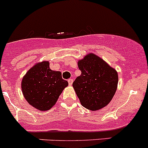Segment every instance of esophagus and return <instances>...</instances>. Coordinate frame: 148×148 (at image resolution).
Returning <instances> with one entry per match:
<instances>
[{"instance_id":"34e87169","label":"esophagus","mask_w":148,"mask_h":148,"mask_svg":"<svg viewBox=\"0 0 148 148\" xmlns=\"http://www.w3.org/2000/svg\"><path fill=\"white\" fill-rule=\"evenodd\" d=\"M68 81V83H69L70 85H72L73 83V79H69Z\"/></svg>"}]
</instances>
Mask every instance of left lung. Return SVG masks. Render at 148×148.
Here are the masks:
<instances>
[{
    "label": "left lung",
    "mask_w": 148,
    "mask_h": 148,
    "mask_svg": "<svg viewBox=\"0 0 148 148\" xmlns=\"http://www.w3.org/2000/svg\"><path fill=\"white\" fill-rule=\"evenodd\" d=\"M81 75L73 83L83 107L98 110L109 104L117 90L118 72L94 53H88L77 62Z\"/></svg>",
    "instance_id": "8db88e82"
}]
</instances>
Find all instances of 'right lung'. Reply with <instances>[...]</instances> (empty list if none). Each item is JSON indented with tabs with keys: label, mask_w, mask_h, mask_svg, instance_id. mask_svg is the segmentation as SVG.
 Listing matches in <instances>:
<instances>
[{
	"label": "right lung",
	"mask_w": 148,
	"mask_h": 148,
	"mask_svg": "<svg viewBox=\"0 0 148 148\" xmlns=\"http://www.w3.org/2000/svg\"><path fill=\"white\" fill-rule=\"evenodd\" d=\"M68 85L60 71H52L48 60L36 63L23 76L21 89L26 101L40 111H47L56 105Z\"/></svg>",
	"instance_id": "1"
}]
</instances>
